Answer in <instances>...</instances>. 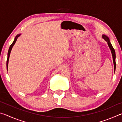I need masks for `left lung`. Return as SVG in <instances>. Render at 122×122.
Wrapping results in <instances>:
<instances>
[{"mask_svg": "<svg viewBox=\"0 0 122 122\" xmlns=\"http://www.w3.org/2000/svg\"><path fill=\"white\" fill-rule=\"evenodd\" d=\"M103 39H104V40H106L107 42H108V44L109 45V48H110V50L111 51V53H112V57H113V63H114V69L115 71L116 69V61H115V59H116V54H115V51L114 48H113V47L112 46V45L111 44V43L110 42V40H109V39L106 36H103Z\"/></svg>", "mask_w": 122, "mask_h": 122, "instance_id": "1", "label": "left lung"}]
</instances>
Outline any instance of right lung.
Returning a JSON list of instances; mask_svg holds the SVG:
<instances>
[{
    "instance_id": "add662e5",
    "label": "right lung",
    "mask_w": 122,
    "mask_h": 122,
    "mask_svg": "<svg viewBox=\"0 0 122 122\" xmlns=\"http://www.w3.org/2000/svg\"><path fill=\"white\" fill-rule=\"evenodd\" d=\"M20 36V34H18V35H17V36H16L15 39H14V41L13 42V43H12V44L11 45V46H10V47L9 49V51H8V54H7V62H6L7 68L8 67V63H9V60L10 55V53H11V50H12V47H13V46H14V45L15 44V42H16V40H17L18 38V37H19Z\"/></svg>"
}]
</instances>
